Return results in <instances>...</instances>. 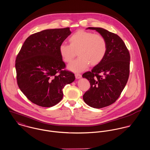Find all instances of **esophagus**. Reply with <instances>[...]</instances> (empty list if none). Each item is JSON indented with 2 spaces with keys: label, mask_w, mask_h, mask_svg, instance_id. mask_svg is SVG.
<instances>
[{
  "label": "esophagus",
  "mask_w": 150,
  "mask_h": 150,
  "mask_svg": "<svg viewBox=\"0 0 150 150\" xmlns=\"http://www.w3.org/2000/svg\"><path fill=\"white\" fill-rule=\"evenodd\" d=\"M75 78H76V79H80V78H82V75H81V74L76 73V74H75Z\"/></svg>",
  "instance_id": "esophagus-1"
}]
</instances>
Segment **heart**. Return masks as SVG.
Segmentation results:
<instances>
[{"label":"heart","mask_w":150,"mask_h":150,"mask_svg":"<svg viewBox=\"0 0 150 150\" xmlns=\"http://www.w3.org/2000/svg\"><path fill=\"white\" fill-rule=\"evenodd\" d=\"M68 41L69 45L60 44L59 51L66 63L73 60L78 52L79 58L68 66V68L74 72L82 71L90 64L98 65L104 59L108 50L107 41L103 36L82 30L72 34Z\"/></svg>","instance_id":"b5f03b06"}]
</instances>
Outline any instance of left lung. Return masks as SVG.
<instances>
[{
    "instance_id": "1",
    "label": "left lung",
    "mask_w": 150,
    "mask_h": 150,
    "mask_svg": "<svg viewBox=\"0 0 150 150\" xmlns=\"http://www.w3.org/2000/svg\"><path fill=\"white\" fill-rule=\"evenodd\" d=\"M103 36L108 50L102 61L82 77L90 83L83 99L88 106L100 109L115 103L120 96L129 75L130 54L124 42L116 34L100 28L89 27Z\"/></svg>"
}]
</instances>
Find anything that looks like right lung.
<instances>
[{
    "label": "right lung",
    "mask_w": 150,
    "mask_h": 150,
    "mask_svg": "<svg viewBox=\"0 0 150 150\" xmlns=\"http://www.w3.org/2000/svg\"><path fill=\"white\" fill-rule=\"evenodd\" d=\"M71 33L69 28H66L33 34L17 54L18 86L34 104L47 108L54 106L62 100L64 86L74 81V74L65 69L59 51Z\"/></svg>",
    "instance_id": "1"
}]
</instances>
